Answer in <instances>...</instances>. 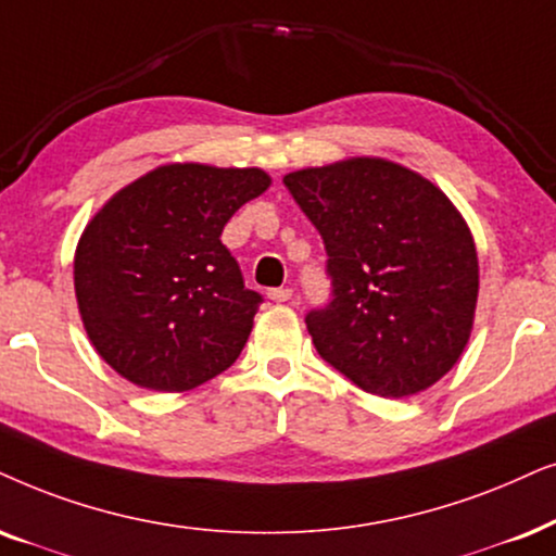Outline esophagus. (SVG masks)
Wrapping results in <instances>:
<instances>
[{
	"mask_svg": "<svg viewBox=\"0 0 556 556\" xmlns=\"http://www.w3.org/2000/svg\"><path fill=\"white\" fill-rule=\"evenodd\" d=\"M268 299L276 301V304H286V301L293 299V291L291 288H270Z\"/></svg>",
	"mask_w": 556,
	"mask_h": 556,
	"instance_id": "1",
	"label": "esophagus"
}]
</instances>
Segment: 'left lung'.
I'll use <instances>...</instances> for the list:
<instances>
[{
	"label": "left lung",
	"mask_w": 556,
	"mask_h": 556,
	"mask_svg": "<svg viewBox=\"0 0 556 556\" xmlns=\"http://www.w3.org/2000/svg\"><path fill=\"white\" fill-rule=\"evenodd\" d=\"M283 184L327 250L331 301L306 314L316 352L383 399L444 378L470 340L480 286L463 214L383 157L295 170Z\"/></svg>",
	"instance_id": "obj_1"
}]
</instances>
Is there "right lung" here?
<instances>
[{
	"mask_svg": "<svg viewBox=\"0 0 556 556\" xmlns=\"http://www.w3.org/2000/svg\"><path fill=\"white\" fill-rule=\"evenodd\" d=\"M270 176L170 163L114 193L86 225L74 286L86 334L129 383L181 393L225 372L263 295L244 288L222 229Z\"/></svg>",
	"mask_w": 556,
	"mask_h": 556,
	"instance_id": "right-lung-1",
	"label": "right lung"
}]
</instances>
